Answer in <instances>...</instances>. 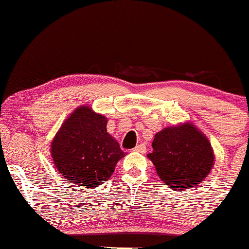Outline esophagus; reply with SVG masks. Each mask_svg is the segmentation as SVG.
Returning <instances> with one entry per match:
<instances>
[{
  "mask_svg": "<svg viewBox=\"0 0 249 249\" xmlns=\"http://www.w3.org/2000/svg\"><path fill=\"white\" fill-rule=\"evenodd\" d=\"M133 150L134 152H138V153H141V154H144V153L147 152V147L144 143H140L135 148H134Z\"/></svg>",
  "mask_w": 249,
  "mask_h": 249,
  "instance_id": "34e87169",
  "label": "esophagus"
}]
</instances>
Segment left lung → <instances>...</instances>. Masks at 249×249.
<instances>
[{
	"label": "left lung",
	"mask_w": 249,
	"mask_h": 249,
	"mask_svg": "<svg viewBox=\"0 0 249 249\" xmlns=\"http://www.w3.org/2000/svg\"><path fill=\"white\" fill-rule=\"evenodd\" d=\"M147 158L163 182L178 192L199 185L214 164V153L205 134L192 124L167 127L155 134Z\"/></svg>",
	"instance_id": "8db88e82"
}]
</instances>
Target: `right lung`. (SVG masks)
<instances>
[{
    "label": "right lung",
    "mask_w": 249,
    "mask_h": 249,
    "mask_svg": "<svg viewBox=\"0 0 249 249\" xmlns=\"http://www.w3.org/2000/svg\"><path fill=\"white\" fill-rule=\"evenodd\" d=\"M50 150L55 167L71 186L86 188L107 181L125 155L107 132V119L88 106H80L66 119Z\"/></svg>",
    "instance_id": "add662e5"
}]
</instances>
